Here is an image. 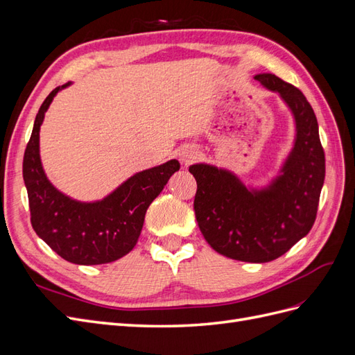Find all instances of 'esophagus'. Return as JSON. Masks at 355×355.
Returning <instances> with one entry per match:
<instances>
[{"label": "esophagus", "mask_w": 355, "mask_h": 355, "mask_svg": "<svg viewBox=\"0 0 355 355\" xmlns=\"http://www.w3.org/2000/svg\"><path fill=\"white\" fill-rule=\"evenodd\" d=\"M197 155H198L197 149L192 148V146H185L184 149H180V153H179V158H180V161H182V163H184L185 166L191 164L192 161H194V159L197 158Z\"/></svg>", "instance_id": "1"}]
</instances>
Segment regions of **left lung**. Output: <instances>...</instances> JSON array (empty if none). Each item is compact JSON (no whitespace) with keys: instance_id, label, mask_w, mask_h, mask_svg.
Wrapping results in <instances>:
<instances>
[{"instance_id":"obj_1","label":"left lung","mask_w":355,"mask_h":355,"mask_svg":"<svg viewBox=\"0 0 355 355\" xmlns=\"http://www.w3.org/2000/svg\"><path fill=\"white\" fill-rule=\"evenodd\" d=\"M254 78L280 96L295 123L292 148L275 176L266 185L252 187L225 167L196 163L189 171L197 180L196 218L213 250L235 261L265 263L313 228L326 164L317 118L305 96L274 73Z\"/></svg>"}]
</instances>
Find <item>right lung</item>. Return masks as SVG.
<instances>
[{
    "mask_svg": "<svg viewBox=\"0 0 355 355\" xmlns=\"http://www.w3.org/2000/svg\"><path fill=\"white\" fill-rule=\"evenodd\" d=\"M53 90L35 116L25 149L24 180L31 223L38 237L63 259L77 265L110 263L133 250L146 210L180 164L178 159L137 171L102 200L80 201L63 194L49 180L40 155V128L56 94Z\"/></svg>",
    "mask_w": 355,
    "mask_h": 355,
    "instance_id": "right-lung-1",
    "label": "right lung"
}]
</instances>
